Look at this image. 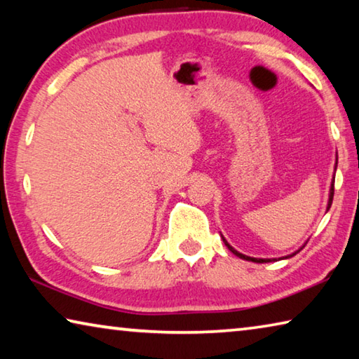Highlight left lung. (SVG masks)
Wrapping results in <instances>:
<instances>
[{"instance_id":"left-lung-1","label":"left lung","mask_w":359,"mask_h":359,"mask_svg":"<svg viewBox=\"0 0 359 359\" xmlns=\"http://www.w3.org/2000/svg\"><path fill=\"white\" fill-rule=\"evenodd\" d=\"M337 165V163H336ZM332 196H334V179H332V184H331V190H330V199H327V210H330V208H331V204H332ZM223 242H224V245H226L231 252H233L236 257H239V258H242V259H247V261H253V263H271V261H276V259H264V258H252V257H247V255H242V253H239L238 250H234L233 247H231L228 242H226V239L223 238ZM299 252V250H297ZM297 252H294V253H291V255H288V257H285V258H291V257H294V255L297 253Z\"/></svg>"}]
</instances>
